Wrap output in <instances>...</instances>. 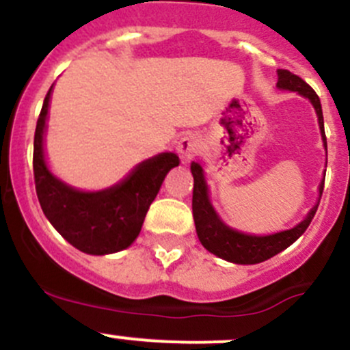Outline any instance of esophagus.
Here are the masks:
<instances>
[{
  "mask_svg": "<svg viewBox=\"0 0 350 350\" xmlns=\"http://www.w3.org/2000/svg\"><path fill=\"white\" fill-rule=\"evenodd\" d=\"M176 150H178L179 157L183 159V162H188L191 159H195L201 150V139L196 133H186L176 144Z\"/></svg>",
  "mask_w": 350,
  "mask_h": 350,
  "instance_id": "obj_1",
  "label": "esophagus"
}]
</instances>
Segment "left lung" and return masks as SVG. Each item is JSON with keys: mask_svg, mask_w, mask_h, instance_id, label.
<instances>
[{"mask_svg": "<svg viewBox=\"0 0 350 350\" xmlns=\"http://www.w3.org/2000/svg\"><path fill=\"white\" fill-rule=\"evenodd\" d=\"M278 88H281V90L298 91L299 94H303V96L308 98V100L312 101L313 107L317 109V115H319L320 130H322L323 142H325L327 147V137L325 130H323L322 105H320V98L319 94L313 91V88L310 86L308 83H305L301 77L289 72V70L286 69H278ZM191 172L193 178H195V188H193V217H195L198 239L203 243L204 249L210 250L211 254L235 264L262 262V260L271 259V257L276 256L278 252H281L286 247L291 245V243L308 228V225L312 224L313 217H315L317 213V208H319L320 203L319 201V203L310 210V213L306 215L305 220H303L301 224L296 225L295 228L278 232V234L274 235H264V237L241 234V232L232 230L227 225L221 224L218 215L215 213L213 206H211L210 203V198H208V186L206 183H204L201 165L193 162ZM323 185H325V183L322 181V185H320V198H322L323 193Z\"/></svg>", "mask_w": 350, "mask_h": 350, "instance_id": "8db88e82", "label": "left lung"}]
</instances>
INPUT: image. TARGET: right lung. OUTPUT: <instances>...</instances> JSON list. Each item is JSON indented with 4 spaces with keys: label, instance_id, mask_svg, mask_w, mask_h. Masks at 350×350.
<instances>
[{
    "label": "right lung",
    "instance_id": "right-lung-1",
    "mask_svg": "<svg viewBox=\"0 0 350 350\" xmlns=\"http://www.w3.org/2000/svg\"><path fill=\"white\" fill-rule=\"evenodd\" d=\"M49 90L37 120L33 139V178L38 201L55 230L76 249L93 256H103L126 249L140 234L144 218L162 181L179 157L167 152L142 162L122 183L100 193H83L69 188L49 172L44 161L45 118Z\"/></svg>",
    "mask_w": 350,
    "mask_h": 350
}]
</instances>
